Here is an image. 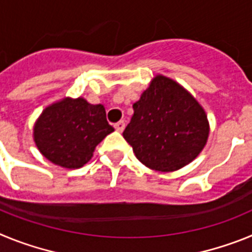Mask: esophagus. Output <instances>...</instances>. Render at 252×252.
I'll list each match as a JSON object with an SVG mask.
<instances>
[{"label":"esophagus","instance_id":"1","mask_svg":"<svg viewBox=\"0 0 252 252\" xmlns=\"http://www.w3.org/2000/svg\"><path fill=\"white\" fill-rule=\"evenodd\" d=\"M125 126H126V125H125V121H119L115 124V128L119 131V132H122V131H124Z\"/></svg>","mask_w":252,"mask_h":252}]
</instances>
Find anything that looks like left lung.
<instances>
[{"mask_svg": "<svg viewBox=\"0 0 252 252\" xmlns=\"http://www.w3.org/2000/svg\"><path fill=\"white\" fill-rule=\"evenodd\" d=\"M132 108L122 135L148 168L177 170L193 161L206 145V112L177 82L158 75Z\"/></svg>", "mask_w": 252, "mask_h": 252, "instance_id": "8db88e82", "label": "left lung"}]
</instances>
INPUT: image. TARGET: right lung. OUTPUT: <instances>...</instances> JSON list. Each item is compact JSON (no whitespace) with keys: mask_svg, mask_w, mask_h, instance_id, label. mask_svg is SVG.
<instances>
[{"mask_svg":"<svg viewBox=\"0 0 252 252\" xmlns=\"http://www.w3.org/2000/svg\"><path fill=\"white\" fill-rule=\"evenodd\" d=\"M113 131L102 104L66 98L46 107L34 127V140L44 157L68 169L83 166L94 148Z\"/></svg>","mask_w":252,"mask_h":252,"instance_id":"right-lung-1","label":"right lung"}]
</instances>
